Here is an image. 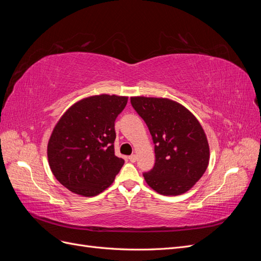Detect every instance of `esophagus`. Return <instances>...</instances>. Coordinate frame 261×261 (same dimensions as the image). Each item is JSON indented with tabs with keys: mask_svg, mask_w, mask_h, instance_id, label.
<instances>
[{
	"mask_svg": "<svg viewBox=\"0 0 261 261\" xmlns=\"http://www.w3.org/2000/svg\"><path fill=\"white\" fill-rule=\"evenodd\" d=\"M128 159H129V161H130L132 163L136 162V159H137V158H136V154H132V155H129V156H128Z\"/></svg>",
	"mask_w": 261,
	"mask_h": 261,
	"instance_id": "34e87169",
	"label": "esophagus"
}]
</instances>
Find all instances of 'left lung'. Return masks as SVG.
<instances>
[{"label":"left lung","instance_id":"1","mask_svg":"<svg viewBox=\"0 0 261 261\" xmlns=\"http://www.w3.org/2000/svg\"><path fill=\"white\" fill-rule=\"evenodd\" d=\"M130 103L154 144V165L144 173L147 184L165 196L187 192L209 163V145L200 123L185 107L169 99L133 97Z\"/></svg>","mask_w":261,"mask_h":261}]
</instances>
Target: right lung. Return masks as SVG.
I'll return each mask as SVG.
<instances>
[{"label": "right lung", "instance_id": "add662e5", "mask_svg": "<svg viewBox=\"0 0 261 261\" xmlns=\"http://www.w3.org/2000/svg\"><path fill=\"white\" fill-rule=\"evenodd\" d=\"M127 97L100 94L78 101L64 113L48 144L50 169L70 192L96 196L113 183L124 160L114 154V123Z\"/></svg>", "mask_w": 261, "mask_h": 261}]
</instances>
